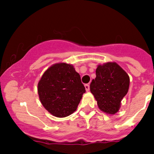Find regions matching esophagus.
Returning a JSON list of instances; mask_svg holds the SVG:
<instances>
[{
	"instance_id": "1",
	"label": "esophagus",
	"mask_w": 154,
	"mask_h": 154,
	"mask_svg": "<svg viewBox=\"0 0 154 154\" xmlns=\"http://www.w3.org/2000/svg\"><path fill=\"white\" fill-rule=\"evenodd\" d=\"M85 88H86V91H89V89H90L89 85H88V84H86V85H85Z\"/></svg>"
}]
</instances>
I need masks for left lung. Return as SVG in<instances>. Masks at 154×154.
I'll return each instance as SVG.
<instances>
[{
	"instance_id": "1",
	"label": "left lung",
	"mask_w": 154,
	"mask_h": 154,
	"mask_svg": "<svg viewBox=\"0 0 154 154\" xmlns=\"http://www.w3.org/2000/svg\"><path fill=\"white\" fill-rule=\"evenodd\" d=\"M130 77L116 63L97 66L96 77L90 84V91L103 112L114 115L121 107V101L127 94Z\"/></svg>"
}]
</instances>
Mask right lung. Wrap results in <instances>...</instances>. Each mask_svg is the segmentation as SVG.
<instances>
[{
    "label": "right lung",
    "mask_w": 154,
    "mask_h": 154,
    "mask_svg": "<svg viewBox=\"0 0 154 154\" xmlns=\"http://www.w3.org/2000/svg\"><path fill=\"white\" fill-rule=\"evenodd\" d=\"M86 89L72 65L57 63L48 68L38 83L43 106L54 116L64 118L77 109Z\"/></svg>",
    "instance_id": "1"
}]
</instances>
